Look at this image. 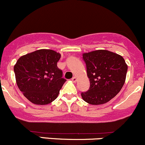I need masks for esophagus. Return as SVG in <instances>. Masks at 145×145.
I'll return each instance as SVG.
<instances>
[{
    "label": "esophagus",
    "mask_w": 145,
    "mask_h": 145,
    "mask_svg": "<svg viewBox=\"0 0 145 145\" xmlns=\"http://www.w3.org/2000/svg\"><path fill=\"white\" fill-rule=\"evenodd\" d=\"M72 81L73 82H77V77H73L72 78Z\"/></svg>",
    "instance_id": "34e87169"
}]
</instances>
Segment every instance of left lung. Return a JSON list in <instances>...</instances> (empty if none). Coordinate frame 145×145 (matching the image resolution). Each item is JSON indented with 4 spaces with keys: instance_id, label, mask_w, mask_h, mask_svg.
Returning <instances> with one entry per match:
<instances>
[{
    "instance_id": "obj_1",
    "label": "left lung",
    "mask_w": 145,
    "mask_h": 145,
    "mask_svg": "<svg viewBox=\"0 0 145 145\" xmlns=\"http://www.w3.org/2000/svg\"><path fill=\"white\" fill-rule=\"evenodd\" d=\"M90 87L81 93L91 105H102L116 96L126 81L128 65L121 55L108 50L92 51L82 54Z\"/></svg>"
}]
</instances>
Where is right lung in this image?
<instances>
[{"mask_svg":"<svg viewBox=\"0 0 145 145\" xmlns=\"http://www.w3.org/2000/svg\"><path fill=\"white\" fill-rule=\"evenodd\" d=\"M61 54L52 50H36L21 56L14 66L16 82L32 103H51L66 81L57 67Z\"/></svg>","mask_w":145,"mask_h":145,"instance_id":"right-lung-1","label":"right lung"}]
</instances>
